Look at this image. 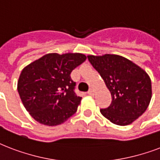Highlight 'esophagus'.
<instances>
[{
    "mask_svg": "<svg viewBox=\"0 0 160 160\" xmlns=\"http://www.w3.org/2000/svg\"><path fill=\"white\" fill-rule=\"evenodd\" d=\"M94 90H93L92 88H90V90H89V91H88V94L90 95H94Z\"/></svg>",
    "mask_w": 160,
    "mask_h": 160,
    "instance_id": "1",
    "label": "esophagus"
}]
</instances>
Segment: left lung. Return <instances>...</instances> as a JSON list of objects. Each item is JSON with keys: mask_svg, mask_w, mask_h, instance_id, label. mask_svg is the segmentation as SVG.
I'll return each instance as SVG.
<instances>
[{"mask_svg": "<svg viewBox=\"0 0 160 160\" xmlns=\"http://www.w3.org/2000/svg\"><path fill=\"white\" fill-rule=\"evenodd\" d=\"M111 94V104L100 113L117 125H128L141 116L152 97L149 75L131 60L118 55H88Z\"/></svg>", "mask_w": 160, "mask_h": 160, "instance_id": "left-lung-1", "label": "left lung"}]
</instances>
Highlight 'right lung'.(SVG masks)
<instances>
[{"instance_id":"obj_1","label":"right lung","mask_w":160,"mask_h":160,"mask_svg":"<svg viewBox=\"0 0 160 160\" xmlns=\"http://www.w3.org/2000/svg\"><path fill=\"white\" fill-rule=\"evenodd\" d=\"M85 60L80 53H50L24 68L17 90L34 119L55 126L75 114L82 98L75 95L70 73Z\"/></svg>"}]
</instances>
